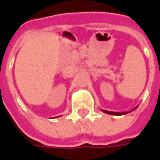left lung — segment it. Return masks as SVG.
I'll list each match as a JSON object with an SVG mask.
<instances>
[{
	"instance_id": "left-lung-1",
	"label": "left lung",
	"mask_w": 160,
	"mask_h": 160,
	"mask_svg": "<svg viewBox=\"0 0 160 160\" xmlns=\"http://www.w3.org/2000/svg\"><path fill=\"white\" fill-rule=\"evenodd\" d=\"M137 107H135V109H133L132 111H129V112H109V111H105V110H102V112H103L104 113H107V114H111V115H117V116H120V115H125L127 113H129L131 112H133L134 110H135Z\"/></svg>"
}]
</instances>
